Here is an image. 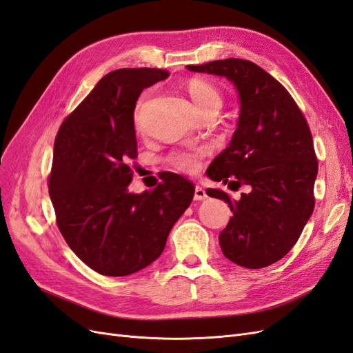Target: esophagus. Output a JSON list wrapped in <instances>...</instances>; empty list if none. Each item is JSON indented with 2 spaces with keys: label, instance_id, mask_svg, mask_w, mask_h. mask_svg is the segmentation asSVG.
<instances>
[{
  "label": "esophagus",
  "instance_id": "esophagus-1",
  "mask_svg": "<svg viewBox=\"0 0 353 353\" xmlns=\"http://www.w3.org/2000/svg\"><path fill=\"white\" fill-rule=\"evenodd\" d=\"M206 197H208V194H206L205 188L200 187V185H196V188H194V200H205Z\"/></svg>",
  "mask_w": 353,
  "mask_h": 353
}]
</instances>
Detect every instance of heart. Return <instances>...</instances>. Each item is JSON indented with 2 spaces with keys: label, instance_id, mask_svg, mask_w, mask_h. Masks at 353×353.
Masks as SVG:
<instances>
[{
  "label": "heart",
  "instance_id": "heart-1",
  "mask_svg": "<svg viewBox=\"0 0 353 353\" xmlns=\"http://www.w3.org/2000/svg\"><path fill=\"white\" fill-rule=\"evenodd\" d=\"M188 94L197 108L199 113L212 110V109L219 110L222 108V95L219 90L206 81H201V79L191 81L188 83ZM148 97H150V94L144 92L135 104L134 117H135L137 125L141 123L145 105L148 103ZM206 153H208L206 148H197V150H190V152H175L169 156V162L178 170L191 174V172H196V170L200 168V159Z\"/></svg>",
  "mask_w": 353,
  "mask_h": 353
}]
</instances>
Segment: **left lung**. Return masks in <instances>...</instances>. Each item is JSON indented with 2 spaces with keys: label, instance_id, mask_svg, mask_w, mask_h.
I'll use <instances>...</instances> for the list:
<instances>
[{
  "label": "left lung",
  "instance_id": "8db88e82",
  "mask_svg": "<svg viewBox=\"0 0 353 353\" xmlns=\"http://www.w3.org/2000/svg\"><path fill=\"white\" fill-rule=\"evenodd\" d=\"M187 69L227 78L239 92L237 130L206 174L230 181L231 190L248 185L249 193L239 200L216 188L206 193L232 212L219 234L223 256L244 268H265L292 250L314 212L318 160L311 130L288 91L253 61L225 59Z\"/></svg>",
  "mask_w": 353,
  "mask_h": 353
}]
</instances>
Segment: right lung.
Segmentation results:
<instances>
[{
    "mask_svg": "<svg viewBox=\"0 0 353 353\" xmlns=\"http://www.w3.org/2000/svg\"><path fill=\"white\" fill-rule=\"evenodd\" d=\"M168 77L150 68L108 73L57 132L48 179L57 227L73 253L101 275H130L154 262L193 200L194 185L172 172L152 191H128L137 157L135 103Z\"/></svg>",
    "mask_w": 353,
    "mask_h": 353,
    "instance_id": "right-lung-1",
    "label": "right lung"
}]
</instances>
